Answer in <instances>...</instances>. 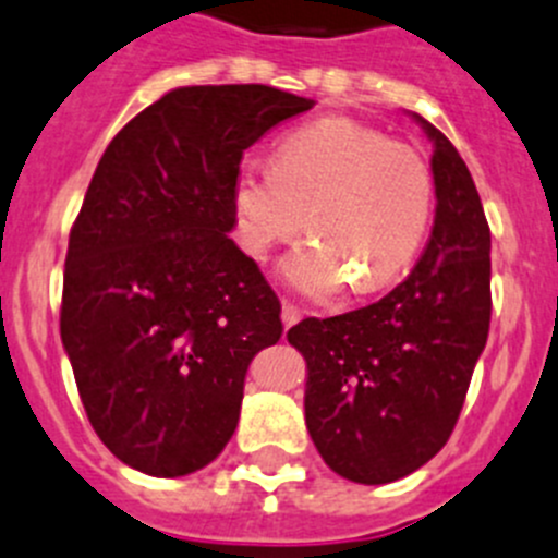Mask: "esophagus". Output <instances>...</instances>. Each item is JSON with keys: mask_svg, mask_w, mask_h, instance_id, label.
Segmentation results:
<instances>
[{"mask_svg": "<svg viewBox=\"0 0 558 558\" xmlns=\"http://www.w3.org/2000/svg\"><path fill=\"white\" fill-rule=\"evenodd\" d=\"M300 308H296V305H291V303H283V314H280V319H283V325L286 327H291V325H296V322H300Z\"/></svg>", "mask_w": 558, "mask_h": 558, "instance_id": "obj_1", "label": "esophagus"}]
</instances>
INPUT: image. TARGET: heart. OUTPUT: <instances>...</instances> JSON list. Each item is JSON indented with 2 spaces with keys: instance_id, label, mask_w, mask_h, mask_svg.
<instances>
[{
  "instance_id": "b5f03b06",
  "label": "heart",
  "mask_w": 558,
  "mask_h": 558,
  "mask_svg": "<svg viewBox=\"0 0 558 558\" xmlns=\"http://www.w3.org/2000/svg\"><path fill=\"white\" fill-rule=\"evenodd\" d=\"M236 239L264 262L305 228L283 275L311 296L350 286L385 289L413 264L435 211V179L424 156L379 129L327 114L286 134L272 170L242 168L231 190Z\"/></svg>"
}]
</instances>
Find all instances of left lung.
Listing matches in <instances>:
<instances>
[{
	"mask_svg": "<svg viewBox=\"0 0 558 558\" xmlns=\"http://www.w3.org/2000/svg\"><path fill=\"white\" fill-rule=\"evenodd\" d=\"M418 121L437 206L415 269L366 308L289 330L308 363L311 440L357 484L397 482L444 449L490 332V226L462 156Z\"/></svg>",
	"mask_w": 558,
	"mask_h": 558,
	"instance_id": "1",
	"label": "left lung"
}]
</instances>
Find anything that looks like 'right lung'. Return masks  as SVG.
I'll list each match as a JSON object with an SVG mask.
<instances>
[{"mask_svg": "<svg viewBox=\"0 0 558 558\" xmlns=\"http://www.w3.org/2000/svg\"><path fill=\"white\" fill-rule=\"evenodd\" d=\"M316 101L269 85L179 87L104 150L71 228L60 336L93 429L148 476L215 460L280 300L228 236L242 154Z\"/></svg>", "mask_w": 558, "mask_h": 558, "instance_id": "1", "label": "right lung"}]
</instances>
